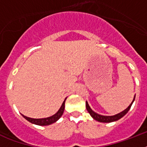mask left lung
<instances>
[{"label": "left lung", "mask_w": 147, "mask_h": 147, "mask_svg": "<svg viewBox=\"0 0 147 147\" xmlns=\"http://www.w3.org/2000/svg\"><path fill=\"white\" fill-rule=\"evenodd\" d=\"M134 100L135 96L134 98V100H133V101L131 102V104H130L125 110H123V111H121V113L115 114V115H113V116H104V115H100V114H97L96 112H94V111H92V109L90 107L89 105H88V103L87 101H86V108H87V111H88L90 115L92 117V118L94 119L95 121H98V122H101V123H111V122L117 121H118L119 119L122 118V117L129 111V110L130 109L131 105H133V103H134Z\"/></svg>", "instance_id": "8db88e82"}]
</instances>
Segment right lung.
Masks as SVG:
<instances>
[{
    "label": "right lung",
    "mask_w": 147,
    "mask_h": 147,
    "mask_svg": "<svg viewBox=\"0 0 147 147\" xmlns=\"http://www.w3.org/2000/svg\"><path fill=\"white\" fill-rule=\"evenodd\" d=\"M66 98H65L64 101L62 103V106L60 107V108L59 109L56 113L55 114H53V116L49 117H46V118H39V119H36V118H30V117H28L24 116V114L21 115L24 117V118L27 120L29 122H30L31 123H33V124H36V125H39V126H47V125H50L52 123H55L56 121L59 120V119L62 117V115L63 114V112H64L65 109V100Z\"/></svg>",
    "instance_id": "right-lung-1"
}]
</instances>
